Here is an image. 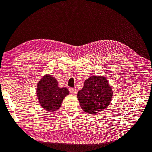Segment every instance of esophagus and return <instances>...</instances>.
<instances>
[{
	"label": "esophagus",
	"instance_id": "obj_1",
	"mask_svg": "<svg viewBox=\"0 0 152 152\" xmlns=\"http://www.w3.org/2000/svg\"><path fill=\"white\" fill-rule=\"evenodd\" d=\"M69 91H70V94L75 95L77 94V89L76 88H70L69 89Z\"/></svg>",
	"mask_w": 152,
	"mask_h": 152
}]
</instances>
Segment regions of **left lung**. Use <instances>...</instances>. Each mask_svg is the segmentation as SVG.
<instances>
[{"label":"left lung","mask_w":152,"mask_h":152,"mask_svg":"<svg viewBox=\"0 0 152 152\" xmlns=\"http://www.w3.org/2000/svg\"><path fill=\"white\" fill-rule=\"evenodd\" d=\"M113 96L112 87L104 77L93 75L84 81L78 92L81 108L88 114H97L109 105Z\"/></svg>","instance_id":"obj_1"}]
</instances>
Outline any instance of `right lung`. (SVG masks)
Returning a JSON list of instances; mask_svg holds the SVG:
<instances>
[{"label":"right lung","mask_w":152,"mask_h":152,"mask_svg":"<svg viewBox=\"0 0 152 152\" xmlns=\"http://www.w3.org/2000/svg\"><path fill=\"white\" fill-rule=\"evenodd\" d=\"M36 92L41 107L49 112L59 109L63 99L69 94L66 87L60 88L57 80L50 75H44L40 79Z\"/></svg>","instance_id":"add662e5"}]
</instances>
